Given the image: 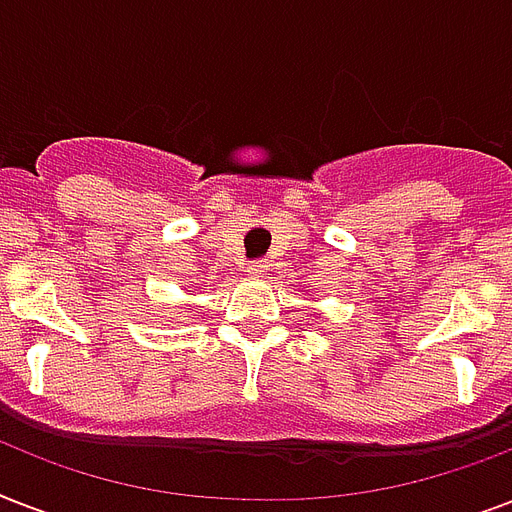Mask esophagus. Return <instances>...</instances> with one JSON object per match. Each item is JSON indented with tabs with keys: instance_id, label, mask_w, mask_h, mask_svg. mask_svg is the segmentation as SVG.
Returning <instances> with one entry per match:
<instances>
[{
	"instance_id": "obj_1",
	"label": "esophagus",
	"mask_w": 512,
	"mask_h": 512,
	"mask_svg": "<svg viewBox=\"0 0 512 512\" xmlns=\"http://www.w3.org/2000/svg\"><path fill=\"white\" fill-rule=\"evenodd\" d=\"M265 271H268V263H265V260H255V263H249L247 276H252V279H260V276H265Z\"/></svg>"
}]
</instances>
